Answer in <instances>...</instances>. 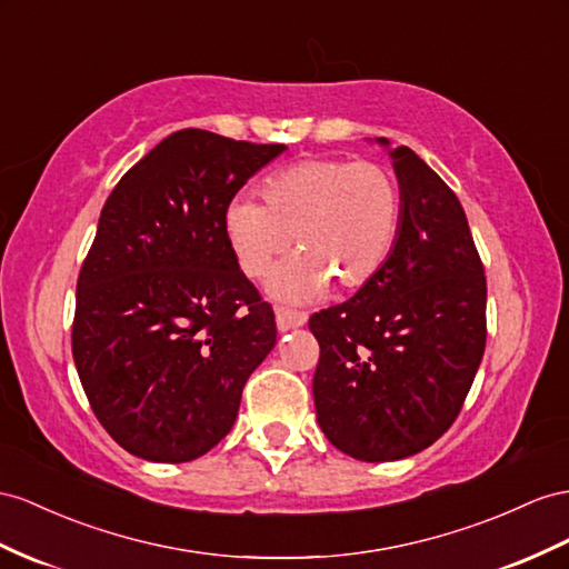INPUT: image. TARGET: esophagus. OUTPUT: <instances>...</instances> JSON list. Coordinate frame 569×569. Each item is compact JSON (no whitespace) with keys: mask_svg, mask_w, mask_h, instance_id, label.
Returning a JSON list of instances; mask_svg holds the SVG:
<instances>
[{"mask_svg":"<svg viewBox=\"0 0 569 569\" xmlns=\"http://www.w3.org/2000/svg\"><path fill=\"white\" fill-rule=\"evenodd\" d=\"M305 322H308V315H305V312L288 310V308H279V310H276V327H279V331H288V329L302 327Z\"/></svg>","mask_w":569,"mask_h":569,"instance_id":"esophagus-1","label":"esophagus"}]
</instances>
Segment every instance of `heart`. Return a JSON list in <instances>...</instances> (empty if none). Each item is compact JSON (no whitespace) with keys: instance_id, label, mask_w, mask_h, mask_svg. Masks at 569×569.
<instances>
[{"instance_id":"obj_1","label":"heart","mask_w":569,"mask_h":569,"mask_svg":"<svg viewBox=\"0 0 569 569\" xmlns=\"http://www.w3.org/2000/svg\"><path fill=\"white\" fill-rule=\"evenodd\" d=\"M254 199H232L226 238L240 269L259 279L296 238L298 257L273 273L276 298L308 302L368 286L395 252L401 230V187L387 166L372 160L308 158L269 174Z\"/></svg>"}]
</instances>
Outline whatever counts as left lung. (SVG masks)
I'll use <instances>...</instances> for the list:
<instances>
[{
    "label": "left lung",
    "mask_w": 569,
    "mask_h": 569,
    "mask_svg": "<svg viewBox=\"0 0 569 569\" xmlns=\"http://www.w3.org/2000/svg\"><path fill=\"white\" fill-rule=\"evenodd\" d=\"M389 158L403 201L395 252L351 300L310 317L317 423L360 461L406 459L442 437L486 351V273L461 203L409 146Z\"/></svg>",
    "instance_id": "left-lung-1"
}]
</instances>
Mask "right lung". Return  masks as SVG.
Wrapping results in <instances>:
<instances>
[{
  "label": "right lung",
  "instance_id": "add662e5",
  "mask_svg": "<svg viewBox=\"0 0 569 569\" xmlns=\"http://www.w3.org/2000/svg\"><path fill=\"white\" fill-rule=\"evenodd\" d=\"M283 151L180 129L122 174L100 211L77 281L71 353L96 418L129 455L192 461L236 423L276 322L240 271L223 218Z\"/></svg>",
  "mask_w": 569,
  "mask_h": 569
}]
</instances>
